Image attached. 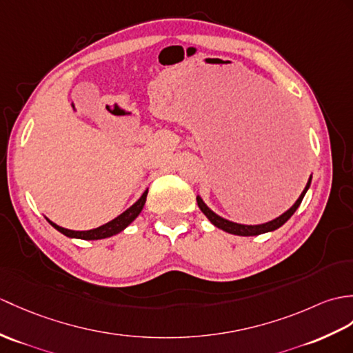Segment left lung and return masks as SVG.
Wrapping results in <instances>:
<instances>
[{
	"instance_id": "8db88e82",
	"label": "left lung",
	"mask_w": 353,
	"mask_h": 353,
	"mask_svg": "<svg viewBox=\"0 0 353 353\" xmlns=\"http://www.w3.org/2000/svg\"><path fill=\"white\" fill-rule=\"evenodd\" d=\"M310 183H311V177L308 179V183L305 186V190L302 191V194L299 195V199L296 200V203L293 204V206L288 210L284 212V214L281 216L275 218L274 221H269V223L266 224H260V225H243V224H236V223H232V221H227L224 218L218 216L215 212H212L206 204L203 203V200L200 199V196H196V204H199V208L201 209V212L204 215H206L209 218V221L212 224H214L215 227L221 228V230H224L227 233H232V234H237V236H257V234H261V233H268V232H274L276 230V228H280L285 221H288L294 212H296V209L299 208V204L302 201V199H304V195L307 192V190L310 188Z\"/></svg>"
}]
</instances>
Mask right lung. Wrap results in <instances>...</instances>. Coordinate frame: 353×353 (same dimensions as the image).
I'll return each mask as SVG.
<instances>
[{"mask_svg":"<svg viewBox=\"0 0 353 353\" xmlns=\"http://www.w3.org/2000/svg\"><path fill=\"white\" fill-rule=\"evenodd\" d=\"M147 199V191L141 195V199H139L134 206H130L128 210L123 212L121 215H119L116 219L110 221V223H106L101 227L93 228V230H87V232H73V230H68V228H63L60 225H57L54 223L49 221V224H51L54 228H57L60 233L65 234L68 237H78V239H88V241H94V239H103V237H110L120 233L121 230H125V228L132 223V221L139 215V212L143 210L144 208V203Z\"/></svg>","mask_w":353,"mask_h":353,"instance_id":"add662e5","label":"right lung"}]
</instances>
